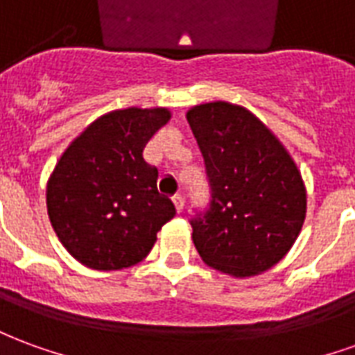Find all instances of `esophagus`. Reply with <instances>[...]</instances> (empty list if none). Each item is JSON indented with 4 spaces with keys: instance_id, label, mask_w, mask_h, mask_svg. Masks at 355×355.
<instances>
[{
    "instance_id": "34e87169",
    "label": "esophagus",
    "mask_w": 355,
    "mask_h": 355,
    "mask_svg": "<svg viewBox=\"0 0 355 355\" xmlns=\"http://www.w3.org/2000/svg\"><path fill=\"white\" fill-rule=\"evenodd\" d=\"M173 203H175V209H177V213H182V209H184V198L177 193L175 198H173Z\"/></svg>"
}]
</instances>
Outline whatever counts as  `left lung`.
<instances>
[{
    "mask_svg": "<svg viewBox=\"0 0 355 355\" xmlns=\"http://www.w3.org/2000/svg\"><path fill=\"white\" fill-rule=\"evenodd\" d=\"M186 119L205 159L211 205L192 224L201 261L223 274H262L289 253L306 218V186L279 139L249 110L216 101Z\"/></svg>",
    "mask_w": 355,
    "mask_h": 355,
    "instance_id": "obj_1",
    "label": "left lung"
}]
</instances>
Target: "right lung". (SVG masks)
<instances>
[{
    "label": "right lung",
    "instance_id": "obj_1",
    "mask_svg": "<svg viewBox=\"0 0 355 355\" xmlns=\"http://www.w3.org/2000/svg\"><path fill=\"white\" fill-rule=\"evenodd\" d=\"M171 119L167 108L114 110L72 140L47 180L53 230L83 266L110 272L135 266L175 216L157 192V169L142 150Z\"/></svg>",
    "mask_w": 355,
    "mask_h": 355
}]
</instances>
